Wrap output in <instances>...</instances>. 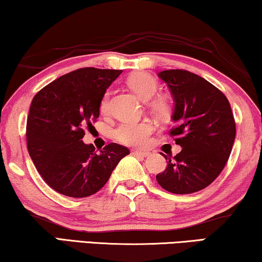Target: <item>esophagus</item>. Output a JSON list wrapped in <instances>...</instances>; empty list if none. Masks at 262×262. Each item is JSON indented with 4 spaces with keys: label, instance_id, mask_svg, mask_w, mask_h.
Returning <instances> with one entry per match:
<instances>
[{
    "label": "esophagus",
    "instance_id": "obj_1",
    "mask_svg": "<svg viewBox=\"0 0 262 262\" xmlns=\"http://www.w3.org/2000/svg\"><path fill=\"white\" fill-rule=\"evenodd\" d=\"M132 154L135 155V156H138V157H147L150 155L149 151H140V150H134L132 151Z\"/></svg>",
    "mask_w": 262,
    "mask_h": 262
}]
</instances>
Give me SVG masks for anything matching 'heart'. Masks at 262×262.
Masks as SVG:
<instances>
[{"label":"heart","mask_w":262,"mask_h":262,"mask_svg":"<svg viewBox=\"0 0 262 262\" xmlns=\"http://www.w3.org/2000/svg\"><path fill=\"white\" fill-rule=\"evenodd\" d=\"M127 84L132 91L137 94L138 98L144 101L152 99L158 90V82L156 79L149 73H145V72H138V73L132 74L128 78ZM108 92H106L100 101V111L103 113L108 111ZM154 106L158 110H162L165 107V101L164 99H157L154 101ZM154 130L155 125L149 120H142V122L126 120V122L120 123L117 126L113 135H115L117 140H119L125 145L138 146L144 145L146 143L147 138L150 137Z\"/></svg>","instance_id":"b5f03b06"}]
</instances>
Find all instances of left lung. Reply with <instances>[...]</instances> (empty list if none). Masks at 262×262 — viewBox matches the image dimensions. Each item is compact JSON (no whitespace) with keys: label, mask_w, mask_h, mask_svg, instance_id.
Instances as JSON below:
<instances>
[{"label":"left lung","mask_w":262,"mask_h":262,"mask_svg":"<svg viewBox=\"0 0 262 262\" xmlns=\"http://www.w3.org/2000/svg\"><path fill=\"white\" fill-rule=\"evenodd\" d=\"M158 77L172 96L170 135L182 150L173 158L163 155L168 166L156 180L172 194H192L214 182L228 161L236 132L232 108L221 91L194 73L168 70Z\"/></svg>","instance_id":"left-lung-1"}]
</instances>
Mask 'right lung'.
<instances>
[{"label":"right lung","instance_id":"1","mask_svg":"<svg viewBox=\"0 0 262 262\" xmlns=\"http://www.w3.org/2000/svg\"><path fill=\"white\" fill-rule=\"evenodd\" d=\"M122 70L86 67L60 77L33 98L27 120L29 156L45 182L60 194L87 197L108 181L126 146L111 143L99 154L85 144L84 126L99 117L100 101Z\"/></svg>","mask_w":262,"mask_h":262}]
</instances>
